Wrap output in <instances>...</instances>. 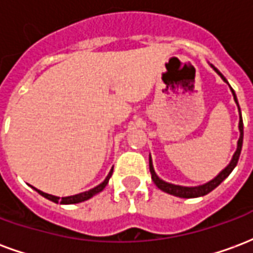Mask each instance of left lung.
Segmentation results:
<instances>
[{"mask_svg":"<svg viewBox=\"0 0 253 253\" xmlns=\"http://www.w3.org/2000/svg\"><path fill=\"white\" fill-rule=\"evenodd\" d=\"M212 69L215 70V72L222 77V80L225 83H228L226 81V78L223 77L221 73L218 72V69L212 66ZM232 89V88H230ZM232 93H233L234 101L237 103V99H236V93H234V90L232 89ZM239 105V103H237ZM240 111V107H239ZM239 128H240V138H239V143H237V150H236V153H234L233 159L230 161V164L225 168V169L219 173V175L215 177V179H212L211 181H209L206 184H203V186L199 187H181V186H175V184H169V183H165L160 179L159 176L156 175V172L153 169V164H152V159L149 160V169H150V173H152V180L154 181V184L159 187L160 190H163L164 192H168L170 195H175L179 196V198H198V196H203L209 194V192H211L215 187H218L221 183H222L229 175H230V172L234 169V167L237 165L239 163V157L240 153H241V148H243V137H244V127H243V119H241V111H240V123H239Z\"/></svg>","mask_w":253,"mask_h":253,"instance_id":"obj_1","label":"left lung"}]
</instances>
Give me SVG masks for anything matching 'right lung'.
I'll list each match as a JSON object with an SVG mask.
<instances>
[{
    "mask_svg": "<svg viewBox=\"0 0 253 253\" xmlns=\"http://www.w3.org/2000/svg\"><path fill=\"white\" fill-rule=\"evenodd\" d=\"M111 175H112V169H111V172L108 173V176L105 177V180L101 183V184H99L97 187H94V188H92V190L86 191V192H83V194H77V195H73V196H66V198H58V196H54V195H48V194H46V192H42V191L39 190H35L41 194L42 196H44V198H47V199H50V201L55 202V203H62V205H73V203H80V202H84L86 201V199H89V198H92L93 195H96V194H99L100 191L104 190V187L107 186V183H108V180H110Z\"/></svg>",
    "mask_w": 253,
    "mask_h": 253,
    "instance_id": "add662e5",
    "label": "right lung"
}]
</instances>
